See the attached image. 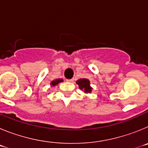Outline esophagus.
<instances>
[{
	"label": "esophagus",
	"instance_id": "1",
	"mask_svg": "<svg viewBox=\"0 0 148 148\" xmlns=\"http://www.w3.org/2000/svg\"><path fill=\"white\" fill-rule=\"evenodd\" d=\"M67 81L68 82H74V78H71V79H67Z\"/></svg>",
	"mask_w": 148,
	"mask_h": 148
}]
</instances>
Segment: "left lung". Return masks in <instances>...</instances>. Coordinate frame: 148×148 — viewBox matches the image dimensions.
I'll return each mask as SVG.
<instances>
[{
    "instance_id": "8db88e82",
    "label": "left lung",
    "mask_w": 148,
    "mask_h": 148,
    "mask_svg": "<svg viewBox=\"0 0 148 148\" xmlns=\"http://www.w3.org/2000/svg\"><path fill=\"white\" fill-rule=\"evenodd\" d=\"M76 83L78 84V86H79V88H80L81 90H84V91L85 92H90L92 91V88L90 87V82H89L88 79H86V78H81V79L77 81Z\"/></svg>"
}]
</instances>
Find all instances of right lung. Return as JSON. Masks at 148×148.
<instances>
[{
    "instance_id": "add662e5",
    "label": "right lung",
    "mask_w": 148,
    "mask_h": 148,
    "mask_svg": "<svg viewBox=\"0 0 148 148\" xmlns=\"http://www.w3.org/2000/svg\"><path fill=\"white\" fill-rule=\"evenodd\" d=\"M63 82L62 79H57V80H55V81H53V82H51V85L52 86H56L57 85L59 82Z\"/></svg>"
}]
</instances>
